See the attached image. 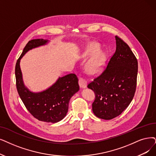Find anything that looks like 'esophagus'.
I'll return each mask as SVG.
<instances>
[{"mask_svg": "<svg viewBox=\"0 0 156 156\" xmlns=\"http://www.w3.org/2000/svg\"><path fill=\"white\" fill-rule=\"evenodd\" d=\"M79 84L80 88H84L87 86V80L86 79L83 78V77H79Z\"/></svg>", "mask_w": 156, "mask_h": 156, "instance_id": "1", "label": "esophagus"}]
</instances>
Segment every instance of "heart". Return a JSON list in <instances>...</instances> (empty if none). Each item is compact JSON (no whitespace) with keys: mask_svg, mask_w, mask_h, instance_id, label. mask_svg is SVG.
Returning a JSON list of instances; mask_svg holds the SVG:
<instances>
[{"mask_svg":"<svg viewBox=\"0 0 156 156\" xmlns=\"http://www.w3.org/2000/svg\"><path fill=\"white\" fill-rule=\"evenodd\" d=\"M99 50L97 45H91L88 47L86 55L91 56L95 54ZM105 63V56L103 53H98L93 58L87 66V70L90 73H95L101 71Z\"/></svg>","mask_w":156,"mask_h":156,"instance_id":"b5f03b06","label":"heart"}]
</instances>
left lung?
Returning <instances> with one entry per match:
<instances>
[{"mask_svg":"<svg viewBox=\"0 0 156 156\" xmlns=\"http://www.w3.org/2000/svg\"><path fill=\"white\" fill-rule=\"evenodd\" d=\"M116 51L103 72L88 84L95 93L94 115L104 120L119 116L131 102L137 84L138 61L127 43L116 36Z\"/></svg>","mask_w":156,"mask_h":156,"instance_id":"left-lung-1","label":"left lung"}]
</instances>
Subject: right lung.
<instances>
[{"label":"right lung","mask_w":156,"mask_h":156,"mask_svg":"<svg viewBox=\"0 0 156 156\" xmlns=\"http://www.w3.org/2000/svg\"><path fill=\"white\" fill-rule=\"evenodd\" d=\"M48 40L34 39L29 41L15 66L16 89L21 100L29 113L41 122L56 123L63 119L68 109L70 98L79 90L78 79L75 73L59 77L48 90L34 93L25 87L20 68V61L29 50L45 45Z\"/></svg>","instance_id":"obj_1"}]
</instances>
